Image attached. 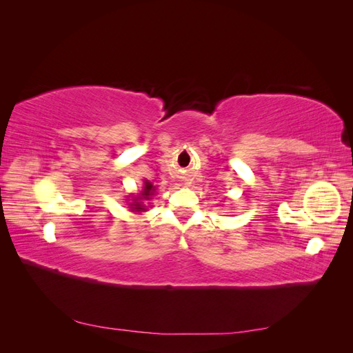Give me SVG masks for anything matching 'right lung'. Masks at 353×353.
I'll list each match as a JSON object with an SVG mask.
<instances>
[{
	"label": "right lung",
	"mask_w": 353,
	"mask_h": 353,
	"mask_svg": "<svg viewBox=\"0 0 353 353\" xmlns=\"http://www.w3.org/2000/svg\"><path fill=\"white\" fill-rule=\"evenodd\" d=\"M154 191H156V187H153V184L148 183V181L145 179L143 190L140 191V194L132 196V203H130L131 210L132 212H145V205H144L143 200L150 199L154 194Z\"/></svg>",
	"instance_id": "1"
}]
</instances>
